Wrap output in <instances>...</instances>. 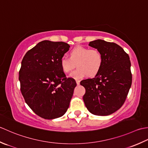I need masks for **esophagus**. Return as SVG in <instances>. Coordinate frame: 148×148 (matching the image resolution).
Returning a JSON list of instances; mask_svg holds the SVG:
<instances>
[{
  "label": "esophagus",
  "instance_id": "34e87169",
  "mask_svg": "<svg viewBox=\"0 0 148 148\" xmlns=\"http://www.w3.org/2000/svg\"><path fill=\"white\" fill-rule=\"evenodd\" d=\"M80 81L79 80H76V82H77V85H79V84H80Z\"/></svg>",
  "mask_w": 148,
  "mask_h": 148
}]
</instances>
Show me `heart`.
<instances>
[{"mask_svg":"<svg viewBox=\"0 0 148 148\" xmlns=\"http://www.w3.org/2000/svg\"><path fill=\"white\" fill-rule=\"evenodd\" d=\"M103 62V55L96 49L78 46L70 52V57L63 56L60 59V66L64 73H70L76 66L77 70L72 72L70 77L81 78L87 75L93 77L101 70Z\"/></svg>","mask_w":148,"mask_h":148,"instance_id":"obj_1","label":"heart"}]
</instances>
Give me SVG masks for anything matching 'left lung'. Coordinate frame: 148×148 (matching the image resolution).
Returning a JSON list of instances; mask_svg holds the SVG:
<instances>
[{
    "mask_svg": "<svg viewBox=\"0 0 148 148\" xmlns=\"http://www.w3.org/2000/svg\"><path fill=\"white\" fill-rule=\"evenodd\" d=\"M89 46L103 55L101 70L94 78L80 82L86 89V107L96 116H108L125 103L132 81L129 56L118 45L102 40L91 41Z\"/></svg>",
    "mask_w": 148,
    "mask_h": 148,
    "instance_id": "obj_1",
    "label": "left lung"
}]
</instances>
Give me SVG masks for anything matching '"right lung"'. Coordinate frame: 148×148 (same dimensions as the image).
I'll use <instances>...</instances> for the list:
<instances>
[{
  "label": "right lung",
  "mask_w": 148,
  "mask_h": 148,
  "mask_svg": "<svg viewBox=\"0 0 148 148\" xmlns=\"http://www.w3.org/2000/svg\"><path fill=\"white\" fill-rule=\"evenodd\" d=\"M64 42L42 41L25 53L19 71L20 90L26 103L42 118L53 119L66 112L77 86L67 78L60 59L69 50Z\"/></svg>",
  "instance_id": "add662e5"
}]
</instances>
